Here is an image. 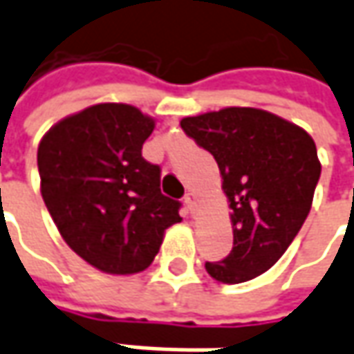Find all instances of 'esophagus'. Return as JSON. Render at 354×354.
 I'll return each mask as SVG.
<instances>
[{
  "mask_svg": "<svg viewBox=\"0 0 354 354\" xmlns=\"http://www.w3.org/2000/svg\"><path fill=\"white\" fill-rule=\"evenodd\" d=\"M184 203L188 205L189 214H194V212H196V205H198V196H196L194 192H188V194L184 196Z\"/></svg>",
  "mask_w": 354,
  "mask_h": 354,
  "instance_id": "34e87169",
  "label": "esophagus"
}]
</instances>
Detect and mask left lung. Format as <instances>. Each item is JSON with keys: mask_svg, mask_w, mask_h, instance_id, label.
<instances>
[{"mask_svg": "<svg viewBox=\"0 0 354 354\" xmlns=\"http://www.w3.org/2000/svg\"><path fill=\"white\" fill-rule=\"evenodd\" d=\"M180 127L212 153L233 209V249L219 262H205V270L225 284L261 276L310 214L322 174L315 142L298 125L254 107L186 117Z\"/></svg>", "mask_w": 354, "mask_h": 354, "instance_id": "obj_1", "label": "left lung"}]
</instances>
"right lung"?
Wrapping results in <instances>:
<instances>
[{
  "mask_svg": "<svg viewBox=\"0 0 354 354\" xmlns=\"http://www.w3.org/2000/svg\"><path fill=\"white\" fill-rule=\"evenodd\" d=\"M154 121L125 104L92 105L41 140V194L68 247L109 274L154 261L182 203L160 192V166L142 158Z\"/></svg>",
  "mask_w": 354,
  "mask_h": 354,
  "instance_id": "add662e5",
  "label": "right lung"
}]
</instances>
